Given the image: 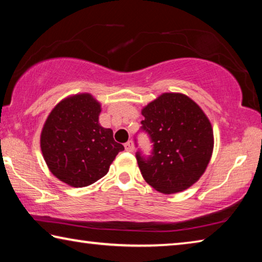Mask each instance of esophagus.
<instances>
[{
    "instance_id": "34e87169",
    "label": "esophagus",
    "mask_w": 262,
    "mask_h": 262,
    "mask_svg": "<svg viewBox=\"0 0 262 262\" xmlns=\"http://www.w3.org/2000/svg\"><path fill=\"white\" fill-rule=\"evenodd\" d=\"M125 149L128 152L134 151V143H133V141H128L127 143H125Z\"/></svg>"
}]
</instances>
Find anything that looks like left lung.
<instances>
[{
    "label": "left lung",
    "instance_id": "obj_1",
    "mask_svg": "<svg viewBox=\"0 0 262 262\" xmlns=\"http://www.w3.org/2000/svg\"><path fill=\"white\" fill-rule=\"evenodd\" d=\"M141 113L142 128L154 142L151 157L136 155L144 180L163 194L189 188L205 173L214 150V132L206 113L180 92H164Z\"/></svg>",
    "mask_w": 262,
    "mask_h": 262
}]
</instances>
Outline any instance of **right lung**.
I'll return each mask as SVG.
<instances>
[{"label": "right lung", "mask_w": 262, "mask_h": 262, "mask_svg": "<svg viewBox=\"0 0 262 262\" xmlns=\"http://www.w3.org/2000/svg\"><path fill=\"white\" fill-rule=\"evenodd\" d=\"M101 104L91 94H76L59 101L48 114L40 134V149L48 170L72 187H85L107 173L122 151L113 130L99 123Z\"/></svg>", "instance_id": "add662e5"}]
</instances>
